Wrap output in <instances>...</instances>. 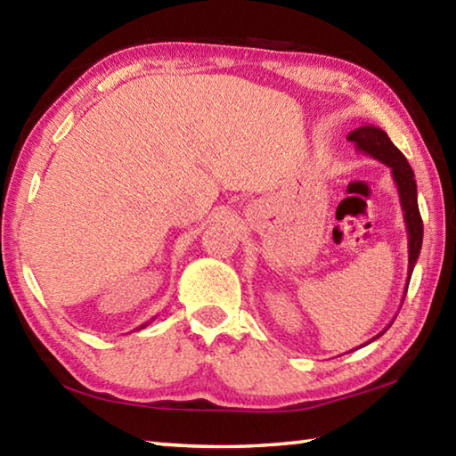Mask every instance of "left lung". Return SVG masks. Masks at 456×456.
I'll return each mask as SVG.
<instances>
[{
	"mask_svg": "<svg viewBox=\"0 0 456 456\" xmlns=\"http://www.w3.org/2000/svg\"><path fill=\"white\" fill-rule=\"evenodd\" d=\"M346 139L354 142L356 151L370 154L372 159L386 164V167L392 170V178L395 182V186H398L405 229H408V278H405V288H403V296H402V304H403L405 294H408L413 266H415V263H418L421 243H423V221H421L419 208H418V183H415L413 170L410 167V162L405 160V157L400 152V149L395 147L388 134H386L380 127H374V125H362V127H356L354 131L348 133ZM394 319L390 322V325L394 323ZM390 325L386 327L384 331L378 333L376 337H372L368 343H372L378 337H382L386 331H388ZM368 343H364V345H368ZM364 345H361V346H364Z\"/></svg>",
	"mask_w": 456,
	"mask_h": 456,
	"instance_id": "8db88e82",
	"label": "left lung"
}]
</instances>
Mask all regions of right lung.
<instances>
[{"instance_id":"obj_1","label":"right lung","mask_w":456,"mask_h":456,"mask_svg":"<svg viewBox=\"0 0 456 456\" xmlns=\"http://www.w3.org/2000/svg\"><path fill=\"white\" fill-rule=\"evenodd\" d=\"M152 319H154V317H152ZM152 319H151V322H152ZM151 322H149V323H151ZM149 323H142V325H141V327H139V329H144V327H147V325H149Z\"/></svg>"}]
</instances>
